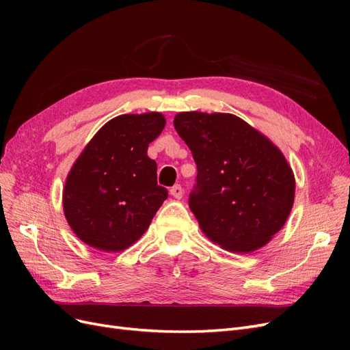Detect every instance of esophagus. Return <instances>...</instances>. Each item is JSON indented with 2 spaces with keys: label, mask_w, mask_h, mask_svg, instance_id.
<instances>
[{
  "label": "esophagus",
  "mask_w": 350,
  "mask_h": 350,
  "mask_svg": "<svg viewBox=\"0 0 350 350\" xmlns=\"http://www.w3.org/2000/svg\"><path fill=\"white\" fill-rule=\"evenodd\" d=\"M169 193H171L172 197L179 200L183 197V188H181V185H174L171 189H169Z\"/></svg>",
  "instance_id": "34e87169"
}]
</instances>
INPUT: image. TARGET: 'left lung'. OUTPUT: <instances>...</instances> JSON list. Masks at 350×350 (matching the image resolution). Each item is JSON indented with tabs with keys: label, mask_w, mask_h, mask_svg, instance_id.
<instances>
[{
	"label": "left lung",
	"mask_w": 350,
	"mask_h": 350,
	"mask_svg": "<svg viewBox=\"0 0 350 350\" xmlns=\"http://www.w3.org/2000/svg\"><path fill=\"white\" fill-rule=\"evenodd\" d=\"M174 125L197 163L189 208L203 234L230 252L269 243L295 200L293 171L279 147L232 113L179 112Z\"/></svg>",
	"instance_id": "obj_1"
}]
</instances>
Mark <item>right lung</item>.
I'll list each match as a JSON object with an SVG mask.
<instances>
[{"label":"right lung","mask_w":350,"mask_h":350,"mask_svg":"<svg viewBox=\"0 0 350 350\" xmlns=\"http://www.w3.org/2000/svg\"><path fill=\"white\" fill-rule=\"evenodd\" d=\"M161 112L125 113L105 124L67 175L62 208L84 243L120 252L140 239L167 197L147 147L162 133Z\"/></svg>","instance_id":"obj_1"}]
</instances>
